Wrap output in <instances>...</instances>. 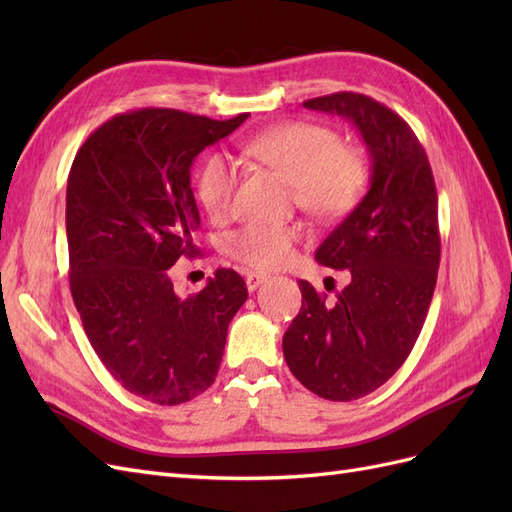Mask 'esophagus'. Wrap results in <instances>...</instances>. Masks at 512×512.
I'll return each mask as SVG.
<instances>
[{
	"mask_svg": "<svg viewBox=\"0 0 512 512\" xmlns=\"http://www.w3.org/2000/svg\"><path fill=\"white\" fill-rule=\"evenodd\" d=\"M267 280V275H262V273H247V277H245V284H247V290H256L262 282Z\"/></svg>",
	"mask_w": 512,
	"mask_h": 512,
	"instance_id": "esophagus-1",
	"label": "esophagus"
}]
</instances>
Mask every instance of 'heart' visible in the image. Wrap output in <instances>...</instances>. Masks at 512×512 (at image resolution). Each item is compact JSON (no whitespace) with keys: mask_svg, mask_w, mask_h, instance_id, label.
<instances>
[{"mask_svg":"<svg viewBox=\"0 0 512 512\" xmlns=\"http://www.w3.org/2000/svg\"><path fill=\"white\" fill-rule=\"evenodd\" d=\"M245 153L292 183L294 200L307 213L333 220L354 207L365 188V164L342 138L316 123H286L254 136ZM237 168L215 153L198 175V196L220 218L232 207ZM299 230L286 224H245L226 239V252L254 269L284 267L294 256Z\"/></svg>","mask_w":512,"mask_h":512,"instance_id":"1","label":"heart"}]
</instances>
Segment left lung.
Here are the masks:
<instances>
[{
  "instance_id": "1",
  "label": "left lung",
  "mask_w": 512,
  "mask_h": 512,
  "mask_svg": "<svg viewBox=\"0 0 512 512\" xmlns=\"http://www.w3.org/2000/svg\"><path fill=\"white\" fill-rule=\"evenodd\" d=\"M303 106L352 121L369 153V190L316 250L320 265L348 269L350 284L329 303L301 280L282 348L305 389L352 401L404 365L423 329L440 267L438 194L423 145L391 108L350 91Z\"/></svg>"
}]
</instances>
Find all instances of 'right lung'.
<instances>
[{
  "label": "right lung",
  "instance_id": "1",
  "mask_svg": "<svg viewBox=\"0 0 512 512\" xmlns=\"http://www.w3.org/2000/svg\"><path fill=\"white\" fill-rule=\"evenodd\" d=\"M226 121L141 108L115 115L76 153L66 190L70 290L83 329L111 376L151 404L177 406L213 384L228 324L247 299L243 277L218 269L181 299L170 267L198 247L190 170L235 132Z\"/></svg>",
  "mask_w": 512,
  "mask_h": 512
}]
</instances>
